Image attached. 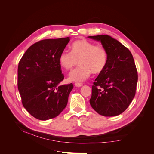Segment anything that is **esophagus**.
Returning <instances> with one entry per match:
<instances>
[{
    "instance_id": "esophagus-1",
    "label": "esophagus",
    "mask_w": 154,
    "mask_h": 154,
    "mask_svg": "<svg viewBox=\"0 0 154 154\" xmlns=\"http://www.w3.org/2000/svg\"><path fill=\"white\" fill-rule=\"evenodd\" d=\"M74 85H75L77 87H80L83 85V84H82V83H74Z\"/></svg>"
}]
</instances>
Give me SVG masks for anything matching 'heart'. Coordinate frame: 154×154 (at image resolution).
I'll return each mask as SVG.
<instances>
[{"label":"heart","instance_id":"b5f03b06","mask_svg":"<svg viewBox=\"0 0 154 154\" xmlns=\"http://www.w3.org/2000/svg\"><path fill=\"white\" fill-rule=\"evenodd\" d=\"M108 54L101 45H96L85 39L75 41L71 45V51H63L59 57V63L62 67L69 70L80 62V66L69 73L71 82H83L89 78L92 72L99 74L105 68Z\"/></svg>","mask_w":154,"mask_h":154}]
</instances>
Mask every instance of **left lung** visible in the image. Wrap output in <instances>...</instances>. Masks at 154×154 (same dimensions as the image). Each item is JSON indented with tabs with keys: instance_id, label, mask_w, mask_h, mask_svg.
Returning a JSON list of instances; mask_svg holds the SVG:
<instances>
[{
	"instance_id": "obj_1",
	"label": "left lung",
	"mask_w": 154,
	"mask_h": 154,
	"mask_svg": "<svg viewBox=\"0 0 154 154\" xmlns=\"http://www.w3.org/2000/svg\"><path fill=\"white\" fill-rule=\"evenodd\" d=\"M100 42L108 60L105 68L95 79L90 104L100 115L115 116L128 108L136 94L137 72L130 51L110 36H89Z\"/></svg>"
}]
</instances>
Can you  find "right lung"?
I'll return each instance as SVG.
<instances>
[{
    "instance_id": "add662e5",
    "label": "right lung",
    "mask_w": 154,
    "mask_h": 154,
    "mask_svg": "<svg viewBox=\"0 0 154 154\" xmlns=\"http://www.w3.org/2000/svg\"><path fill=\"white\" fill-rule=\"evenodd\" d=\"M69 40L70 37L39 41L27 49L18 63L22 105L36 119L54 118L67 106L73 85H60L64 76L59 57Z\"/></svg>"
}]
</instances>
